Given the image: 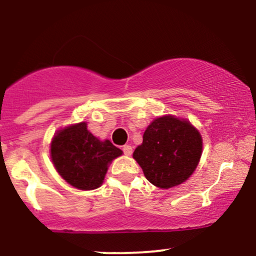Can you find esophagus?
Instances as JSON below:
<instances>
[{"instance_id":"34e87169","label":"esophagus","mask_w":256,"mask_h":256,"mask_svg":"<svg viewBox=\"0 0 256 256\" xmlns=\"http://www.w3.org/2000/svg\"><path fill=\"white\" fill-rule=\"evenodd\" d=\"M122 152L126 156H131L132 154V146L131 145H124L122 146Z\"/></svg>"}]
</instances>
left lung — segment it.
Listing matches in <instances>:
<instances>
[{
  "mask_svg": "<svg viewBox=\"0 0 256 256\" xmlns=\"http://www.w3.org/2000/svg\"><path fill=\"white\" fill-rule=\"evenodd\" d=\"M202 150V139L196 128L187 120L165 116L148 126L134 158L150 182L160 188H171L190 178Z\"/></svg>",
  "mask_w": 256,
  "mask_h": 256,
  "instance_id": "left-lung-1",
  "label": "left lung"
}]
</instances>
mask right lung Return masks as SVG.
Returning a JSON list of instances; mask_svg holds the SVG:
<instances>
[{
    "instance_id": "1",
    "label": "right lung",
    "mask_w": 256,
    "mask_h": 256,
    "mask_svg": "<svg viewBox=\"0 0 256 256\" xmlns=\"http://www.w3.org/2000/svg\"><path fill=\"white\" fill-rule=\"evenodd\" d=\"M110 140L100 142L86 122L71 125L54 136L51 158L60 176L80 190H94L103 182L108 165L122 154Z\"/></svg>"
}]
</instances>
